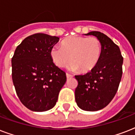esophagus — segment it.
Wrapping results in <instances>:
<instances>
[{
    "label": "esophagus",
    "mask_w": 135,
    "mask_h": 135,
    "mask_svg": "<svg viewBox=\"0 0 135 135\" xmlns=\"http://www.w3.org/2000/svg\"><path fill=\"white\" fill-rule=\"evenodd\" d=\"M66 78H71V77H73V75H71V74H67V73H66Z\"/></svg>",
    "instance_id": "34e87169"
}]
</instances>
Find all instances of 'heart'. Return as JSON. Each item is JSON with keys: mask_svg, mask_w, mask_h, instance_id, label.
Wrapping results in <instances>:
<instances>
[{"mask_svg": "<svg viewBox=\"0 0 135 135\" xmlns=\"http://www.w3.org/2000/svg\"><path fill=\"white\" fill-rule=\"evenodd\" d=\"M102 43L96 37L80 36H69L61 41V47L54 46L50 55L58 67L65 66L70 61L69 68L72 71L85 73L97 66L102 55Z\"/></svg>", "mask_w": 135, "mask_h": 135, "instance_id": "b5f03b06", "label": "heart"}]
</instances>
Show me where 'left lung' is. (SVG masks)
<instances>
[{
    "instance_id": "8db88e82",
    "label": "left lung",
    "mask_w": 135,
    "mask_h": 135,
    "mask_svg": "<svg viewBox=\"0 0 135 135\" xmlns=\"http://www.w3.org/2000/svg\"><path fill=\"white\" fill-rule=\"evenodd\" d=\"M85 35L96 36L102 43V51L91 71L75 76L78 80L75 99L81 109L95 111L107 107L116 94L123 74V57L119 47L103 33L91 31Z\"/></svg>"
}]
</instances>
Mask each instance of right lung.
Here are the masks:
<instances>
[{
	"label": "right lung",
	"instance_id": "right-lung-1",
	"mask_svg": "<svg viewBox=\"0 0 135 135\" xmlns=\"http://www.w3.org/2000/svg\"><path fill=\"white\" fill-rule=\"evenodd\" d=\"M59 38L38 33L26 37L12 58V78L21 102L33 111L55 107L66 80L65 72L53 63L50 52Z\"/></svg>",
	"mask_w": 135,
	"mask_h": 135
}]
</instances>
